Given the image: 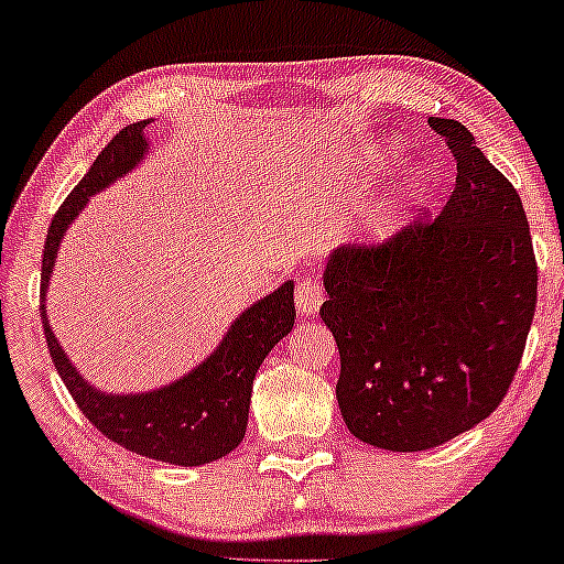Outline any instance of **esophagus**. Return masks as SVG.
Returning <instances> with one entry per match:
<instances>
[{
	"mask_svg": "<svg viewBox=\"0 0 564 564\" xmlns=\"http://www.w3.org/2000/svg\"><path fill=\"white\" fill-rule=\"evenodd\" d=\"M322 301H325V290L314 276H301L295 284V306H299L301 316H312L319 312Z\"/></svg>",
	"mask_w": 564,
	"mask_h": 564,
	"instance_id": "obj_1",
	"label": "esophagus"
}]
</instances>
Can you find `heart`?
<instances>
[{"label":"heart","instance_id":"heart-1","mask_svg":"<svg viewBox=\"0 0 564 564\" xmlns=\"http://www.w3.org/2000/svg\"><path fill=\"white\" fill-rule=\"evenodd\" d=\"M389 226H391V220H381V224H378L376 229H378V231H386V229H389Z\"/></svg>","mask_w":564,"mask_h":564}]
</instances>
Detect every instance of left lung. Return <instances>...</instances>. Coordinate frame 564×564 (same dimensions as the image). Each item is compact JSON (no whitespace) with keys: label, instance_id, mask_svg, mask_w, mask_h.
Returning a JSON list of instances; mask_svg holds the SVG:
<instances>
[{"label":"left lung","instance_id":"obj_1","mask_svg":"<svg viewBox=\"0 0 564 564\" xmlns=\"http://www.w3.org/2000/svg\"><path fill=\"white\" fill-rule=\"evenodd\" d=\"M429 124L458 162L451 199L389 242L333 252L319 308L338 344L346 426L397 453L445 445L503 402L538 301L517 188L464 124Z\"/></svg>","mask_w":564,"mask_h":564}]
</instances>
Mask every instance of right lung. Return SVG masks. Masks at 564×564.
I'll use <instances>...</instances> for the list:
<instances>
[{
    "label": "right lung",
    "mask_w": 564,
    "mask_h": 564,
    "mask_svg": "<svg viewBox=\"0 0 564 564\" xmlns=\"http://www.w3.org/2000/svg\"><path fill=\"white\" fill-rule=\"evenodd\" d=\"M145 128L149 122H135L119 130L55 213L42 256L40 312L55 370L72 391L85 419L100 434L145 458L175 466H202L224 458L242 442L258 367L263 365L265 354L293 330V282H284L280 290L239 314L218 349L192 372L162 389L138 391V394H109L87 383L72 359L63 354L47 322V306H44V293H47L63 234L93 194L104 192L109 183L122 178L138 162H143L145 149H149L143 135Z\"/></svg>",
    "instance_id": "add662e5"
}]
</instances>
